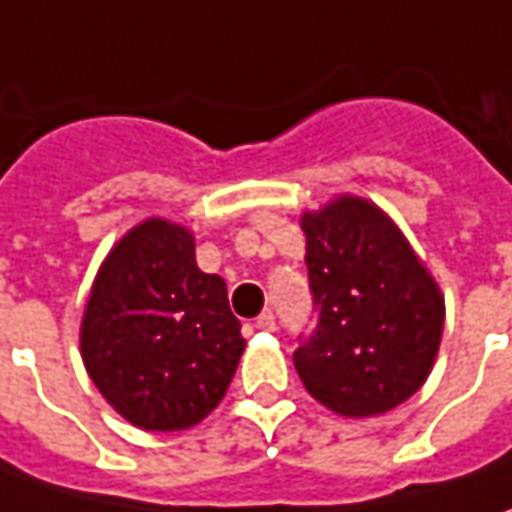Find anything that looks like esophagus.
I'll return each instance as SVG.
<instances>
[{
	"mask_svg": "<svg viewBox=\"0 0 512 512\" xmlns=\"http://www.w3.org/2000/svg\"><path fill=\"white\" fill-rule=\"evenodd\" d=\"M256 327H259L262 333H273V330H276V316L267 310V313H262V316L256 319Z\"/></svg>",
	"mask_w": 512,
	"mask_h": 512,
	"instance_id": "1",
	"label": "esophagus"
}]
</instances>
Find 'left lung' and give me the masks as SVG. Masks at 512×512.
Returning a JSON list of instances; mask_svg holds the SVG:
<instances>
[{
	"label": "left lung",
	"mask_w": 512,
	"mask_h": 512,
	"mask_svg": "<svg viewBox=\"0 0 512 512\" xmlns=\"http://www.w3.org/2000/svg\"><path fill=\"white\" fill-rule=\"evenodd\" d=\"M316 330L293 364L307 393L347 419L407 402L436 362L444 296L393 219L339 196L302 216Z\"/></svg>",
	"instance_id": "left-lung-1"
}]
</instances>
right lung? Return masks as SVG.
I'll return each mask as SVG.
<instances>
[{
  "mask_svg": "<svg viewBox=\"0 0 512 512\" xmlns=\"http://www.w3.org/2000/svg\"><path fill=\"white\" fill-rule=\"evenodd\" d=\"M79 344L110 407L159 433L202 422L245 353L225 279L199 270L193 233L168 219H145L113 245L90 287Z\"/></svg>",
  "mask_w": 512,
  "mask_h": 512,
  "instance_id": "right-lung-1",
  "label": "right lung"
}]
</instances>
